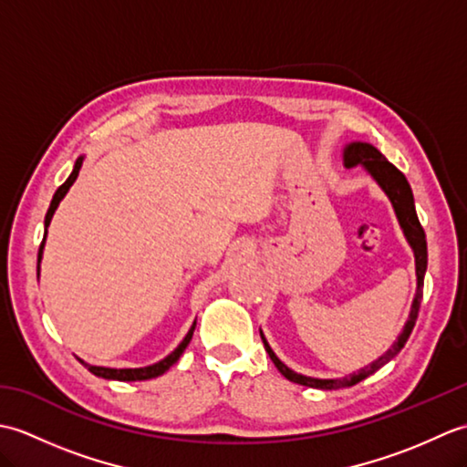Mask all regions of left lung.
Returning a JSON list of instances; mask_svg holds the SVG:
<instances>
[{"label":"left lung","instance_id":"8db88e82","mask_svg":"<svg viewBox=\"0 0 467 467\" xmlns=\"http://www.w3.org/2000/svg\"><path fill=\"white\" fill-rule=\"evenodd\" d=\"M343 161L347 168H353V166H363L367 172L373 176V181L383 188V192L389 196V201L395 208V214H398V221L403 228V234L405 239H408L410 246L413 249L415 254V275H418V293H415V299L411 305V313H410V319L405 323L401 335L398 337V341L391 345V349L387 351L385 355H381L379 359L369 363L365 367V369L351 373L347 377H341V379H315V377H306L301 373H295L293 369H289L279 357H276L271 349V345L266 343L265 335L261 331V339L265 343V349L269 353L271 361L275 363L276 369L281 371L283 377L286 379L293 381V383H299V385H306V387H315V389H341V387H351L357 385L359 381H363L365 377H369L371 373H375L377 369H381V367L391 361L395 355H398L403 345L408 343L410 335L415 327V321H418V313H420V305H421V296H423V276H425V269H428V243H425V233H423V226L420 224V218L418 213H415V202H413V192H411V186L408 182V178L403 176L401 171H398L387 158L377 150L375 146L367 144V142H351L345 146L343 150Z\"/></svg>","mask_w":467,"mask_h":467}]
</instances>
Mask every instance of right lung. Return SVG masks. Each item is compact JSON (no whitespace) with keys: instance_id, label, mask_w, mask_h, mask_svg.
<instances>
[{"instance_id":"obj_1","label":"right lung","mask_w":467,"mask_h":467,"mask_svg":"<svg viewBox=\"0 0 467 467\" xmlns=\"http://www.w3.org/2000/svg\"><path fill=\"white\" fill-rule=\"evenodd\" d=\"M82 161H84V156L78 158L76 164H74V171H72V174H69V176H67V181H66V182H64L62 186H59L57 191H56V194H54V198H52V202H49L47 213H46V221H44L46 228L49 226V221H52V216H54V213H56V208H57L59 201H62V198L66 196V192L69 191V186H72V184L76 182L78 172H80V168H82ZM44 241H46V236H44ZM44 241H42V244H39V253H37V273H39V261H42ZM194 327H196V321L192 323L191 331L186 333V337L182 339V343L178 345L176 349H174L171 355L164 357L162 361H158V363H154V365L138 367V369H110V367H96V365H88V363H84L82 359H80V361L84 363V367H88V371L94 373L96 377H104V379H116V381H144V379H152V377H158V375H162L164 371L171 369V367H172L178 359H181V355L184 353V349L188 347V343H191V339H192Z\"/></svg>"}]
</instances>
